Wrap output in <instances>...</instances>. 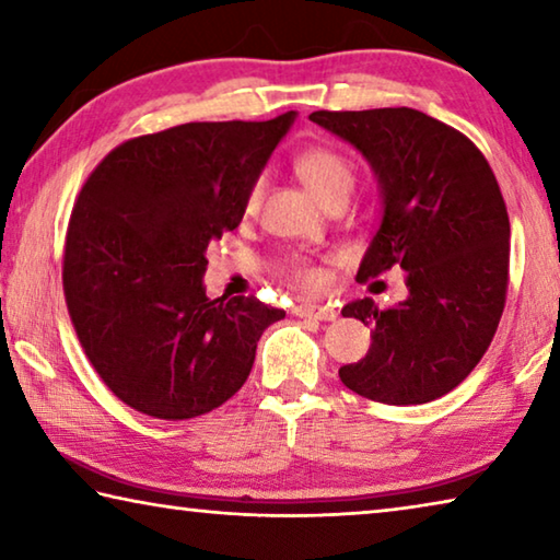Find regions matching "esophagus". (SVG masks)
<instances>
[{
	"instance_id": "obj_1",
	"label": "esophagus",
	"mask_w": 560,
	"mask_h": 560,
	"mask_svg": "<svg viewBox=\"0 0 560 560\" xmlns=\"http://www.w3.org/2000/svg\"><path fill=\"white\" fill-rule=\"evenodd\" d=\"M293 314L301 318H316V320H336L338 311L334 306H326V303H301V306L293 308Z\"/></svg>"
}]
</instances>
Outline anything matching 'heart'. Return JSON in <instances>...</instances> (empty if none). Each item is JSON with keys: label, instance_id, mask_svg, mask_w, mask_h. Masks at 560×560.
<instances>
[{"label": "heart", "instance_id": "1", "mask_svg": "<svg viewBox=\"0 0 560 560\" xmlns=\"http://www.w3.org/2000/svg\"><path fill=\"white\" fill-rule=\"evenodd\" d=\"M296 173L303 179V185L311 189V195L320 202L334 200V197H348L350 189H353V165L348 163L346 155H340L334 148H308L296 158ZM259 195H261V185H254L249 192V200H246V207L254 210L259 205ZM289 277L293 281H299L301 287L306 289H316L320 287V271L316 267H311L306 259L301 257H291L283 264Z\"/></svg>", "mask_w": 560, "mask_h": 560}]
</instances>
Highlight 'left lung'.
<instances>
[{
    "mask_svg": "<svg viewBox=\"0 0 560 560\" xmlns=\"http://www.w3.org/2000/svg\"><path fill=\"white\" fill-rule=\"evenodd\" d=\"M353 145L381 187L383 217L358 281L405 271V301L343 306L371 326L363 360L340 381L368 400L422 405L454 390L487 353L504 314L509 214L487 158L459 130L415 108L316 110Z\"/></svg>",
    "mask_w": 560,
    "mask_h": 560,
    "instance_id": "obj_1",
    "label": "left lung"
}]
</instances>
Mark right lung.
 I'll list each match as a JSON object with an SVG mask.
<instances>
[{"mask_svg":"<svg viewBox=\"0 0 560 560\" xmlns=\"http://www.w3.org/2000/svg\"><path fill=\"white\" fill-rule=\"evenodd\" d=\"M299 113L185 122L132 138L83 185L66 232L75 336L113 395L158 420L230 400L283 311L207 299V246L240 226L252 187Z\"/></svg>","mask_w":560,"mask_h":560,"instance_id":"add662e5","label":"right lung"}]
</instances>
